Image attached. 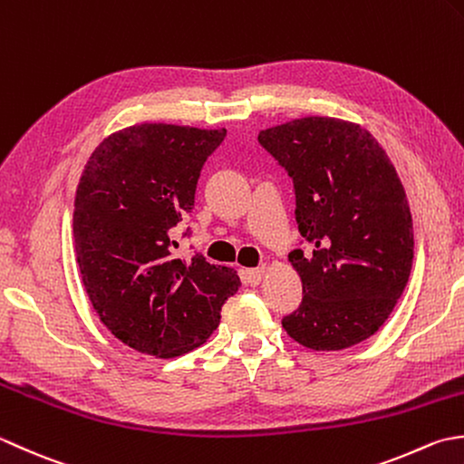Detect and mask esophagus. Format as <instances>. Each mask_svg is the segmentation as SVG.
<instances>
[{"label": "esophagus", "mask_w": 464, "mask_h": 464, "mask_svg": "<svg viewBox=\"0 0 464 464\" xmlns=\"http://www.w3.org/2000/svg\"><path fill=\"white\" fill-rule=\"evenodd\" d=\"M264 272H266V268H264V266L248 268V270H244V278H246V282H248L250 286H256V285H260V282H262Z\"/></svg>", "instance_id": "1"}]
</instances>
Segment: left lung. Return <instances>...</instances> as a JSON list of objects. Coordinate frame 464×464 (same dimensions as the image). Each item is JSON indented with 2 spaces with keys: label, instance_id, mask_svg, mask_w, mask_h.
Here are the masks:
<instances>
[{
  "label": "left lung",
  "instance_id": "left-lung-1",
  "mask_svg": "<svg viewBox=\"0 0 464 464\" xmlns=\"http://www.w3.org/2000/svg\"><path fill=\"white\" fill-rule=\"evenodd\" d=\"M260 146L292 178L298 232L292 250L302 304L282 318L312 351H343L391 316L412 268V218L381 144L336 118H302L262 130Z\"/></svg>",
  "mask_w": 464,
  "mask_h": 464
}]
</instances>
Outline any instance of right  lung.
Returning a JSON list of instances; mask_svg holds the SVG:
<instances>
[{
    "instance_id": "right-lung-1",
    "label": "right lung",
    "mask_w": 464,
    "mask_h": 464,
    "mask_svg": "<svg viewBox=\"0 0 464 464\" xmlns=\"http://www.w3.org/2000/svg\"><path fill=\"white\" fill-rule=\"evenodd\" d=\"M224 138L226 130L130 126L93 150L80 178L73 242L83 286L110 333L138 353L194 351L240 288L232 268L198 252L178 256L174 240L206 160Z\"/></svg>"
}]
</instances>
